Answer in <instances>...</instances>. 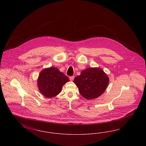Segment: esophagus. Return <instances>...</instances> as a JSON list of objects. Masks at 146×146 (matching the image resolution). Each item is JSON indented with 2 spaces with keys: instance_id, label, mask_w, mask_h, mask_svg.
Listing matches in <instances>:
<instances>
[{
  "instance_id": "obj_1",
  "label": "esophagus",
  "mask_w": 146,
  "mask_h": 146,
  "mask_svg": "<svg viewBox=\"0 0 146 146\" xmlns=\"http://www.w3.org/2000/svg\"><path fill=\"white\" fill-rule=\"evenodd\" d=\"M74 79V76H70V81H73Z\"/></svg>"
}]
</instances>
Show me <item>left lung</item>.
I'll use <instances>...</instances> for the list:
<instances>
[{
    "instance_id": "8db88e82",
    "label": "left lung",
    "mask_w": 146,
    "mask_h": 146,
    "mask_svg": "<svg viewBox=\"0 0 146 146\" xmlns=\"http://www.w3.org/2000/svg\"><path fill=\"white\" fill-rule=\"evenodd\" d=\"M73 82L83 97L91 100L99 97L104 92L108 85L109 78L100 68H89L75 77Z\"/></svg>"
}]
</instances>
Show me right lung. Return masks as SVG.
<instances>
[{"label": "right lung", "mask_w": 146, "mask_h": 146, "mask_svg": "<svg viewBox=\"0 0 146 146\" xmlns=\"http://www.w3.org/2000/svg\"><path fill=\"white\" fill-rule=\"evenodd\" d=\"M68 76L55 67L44 69L38 79V86L42 94L48 98L54 97L62 90L63 85L69 82Z\"/></svg>", "instance_id": "right-lung-1"}]
</instances>
